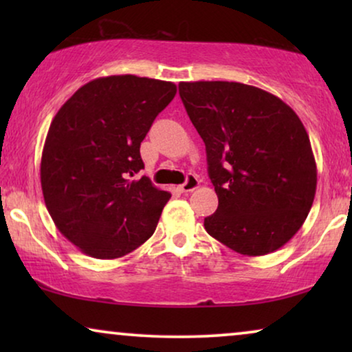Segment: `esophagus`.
Instances as JSON below:
<instances>
[{"label":"esophagus","instance_id":"esophagus-1","mask_svg":"<svg viewBox=\"0 0 352 352\" xmlns=\"http://www.w3.org/2000/svg\"><path fill=\"white\" fill-rule=\"evenodd\" d=\"M199 184H200L199 177H197L195 175H189V176L186 177L184 184L179 186V189H181L182 192H192V190H195L197 187H199Z\"/></svg>","mask_w":352,"mask_h":352}]
</instances>
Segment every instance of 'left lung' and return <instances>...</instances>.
Here are the masks:
<instances>
[{
    "mask_svg": "<svg viewBox=\"0 0 352 352\" xmlns=\"http://www.w3.org/2000/svg\"><path fill=\"white\" fill-rule=\"evenodd\" d=\"M179 96L218 195L206 232L245 256L283 247L306 221L317 186L301 120L277 96L235 81H182Z\"/></svg>",
    "mask_w": 352,
    "mask_h": 352,
    "instance_id": "1",
    "label": "left lung"
}]
</instances>
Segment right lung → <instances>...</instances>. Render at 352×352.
Wrapping results in <instances>:
<instances>
[{
  "label": "right lung",
  "mask_w": 352,
  "mask_h": 352,
  "mask_svg": "<svg viewBox=\"0 0 352 352\" xmlns=\"http://www.w3.org/2000/svg\"><path fill=\"white\" fill-rule=\"evenodd\" d=\"M176 94L171 81L112 75L76 91L52 118L41 155L46 208L89 256L115 259L153 234L171 194L144 168L141 142Z\"/></svg>",
  "instance_id": "add662e5"
}]
</instances>
